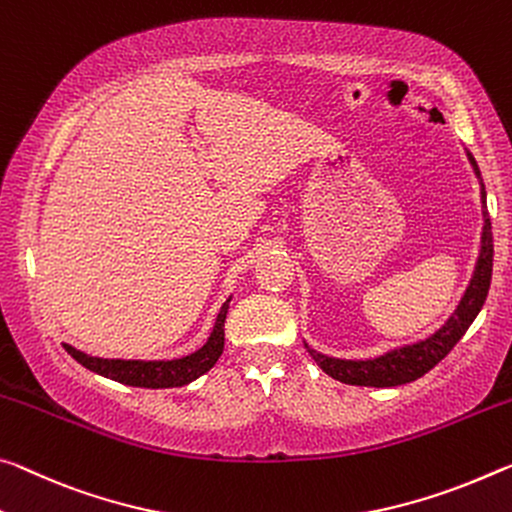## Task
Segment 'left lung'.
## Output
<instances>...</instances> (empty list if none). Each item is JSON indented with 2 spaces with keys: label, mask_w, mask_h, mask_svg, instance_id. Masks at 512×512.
Returning <instances> with one entry per match:
<instances>
[{
  "label": "left lung",
  "mask_w": 512,
  "mask_h": 512,
  "mask_svg": "<svg viewBox=\"0 0 512 512\" xmlns=\"http://www.w3.org/2000/svg\"><path fill=\"white\" fill-rule=\"evenodd\" d=\"M467 159L474 168V175L478 184H481V214H483V230H481V246H478V257L474 264V273L469 278V285L462 294L460 303L449 319L444 321L440 330H435L431 337L419 339L415 344L396 346L392 351H385L376 358L364 360H344L332 358V355H323L314 351L305 344L307 353L312 360L328 373L330 378L339 380L346 385H360V387H396L412 383L431 371L437 362H442L451 348L456 346L467 328L472 326L478 312L483 310L485 298H488L490 282H492V259H494V243H492V223L488 214V196H485V184L481 177V170L474 159V154L467 150Z\"/></svg>",
  "instance_id": "1"
}]
</instances>
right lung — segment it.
<instances>
[{
	"label": "right lung",
	"mask_w": 512,
	"mask_h": 512,
	"mask_svg": "<svg viewBox=\"0 0 512 512\" xmlns=\"http://www.w3.org/2000/svg\"><path fill=\"white\" fill-rule=\"evenodd\" d=\"M232 296H227L221 310L216 314L214 328L209 332L207 342L198 351H193L184 358L173 360H118V358H93L84 351H77L75 346L63 344V348L75 358L81 367L104 376L116 383L132 385V387H148V389H166V387H182L207 373L221 358L225 346V316L230 310Z\"/></svg>",
	"instance_id": "obj_1"
}]
</instances>
